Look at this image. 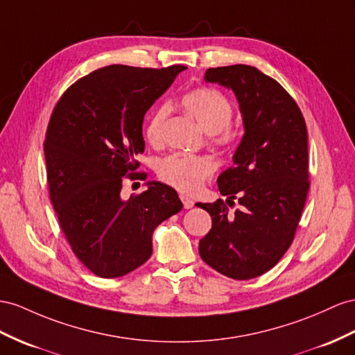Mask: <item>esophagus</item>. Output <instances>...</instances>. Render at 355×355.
<instances>
[{"label": "esophagus", "mask_w": 355, "mask_h": 355, "mask_svg": "<svg viewBox=\"0 0 355 355\" xmlns=\"http://www.w3.org/2000/svg\"><path fill=\"white\" fill-rule=\"evenodd\" d=\"M180 199H181V202H183V205H184L186 210H189V208H192V207L195 205L193 199H192V198H189V196H186V195H180Z\"/></svg>", "instance_id": "obj_1"}]
</instances>
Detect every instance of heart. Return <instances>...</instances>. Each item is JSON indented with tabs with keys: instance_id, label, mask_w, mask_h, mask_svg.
<instances>
[{
	"instance_id": "heart-1",
	"label": "heart",
	"mask_w": 355,
	"mask_h": 355,
	"mask_svg": "<svg viewBox=\"0 0 355 355\" xmlns=\"http://www.w3.org/2000/svg\"><path fill=\"white\" fill-rule=\"evenodd\" d=\"M181 105L202 129L210 133L211 144L217 148L230 150L237 142V130L231 124L234 109L222 91L211 87H198L181 97ZM171 112L168 105L154 111L147 125V139L151 144L162 141V127ZM216 169L214 162L207 156L174 153L159 162L157 174L166 183L183 193H195Z\"/></svg>"
}]
</instances>
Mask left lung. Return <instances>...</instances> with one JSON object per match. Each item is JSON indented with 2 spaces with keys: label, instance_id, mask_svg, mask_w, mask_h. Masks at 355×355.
Listing matches in <instances>:
<instances>
[{
  "label": "left lung",
  "instance_id": "obj_1",
  "mask_svg": "<svg viewBox=\"0 0 355 355\" xmlns=\"http://www.w3.org/2000/svg\"><path fill=\"white\" fill-rule=\"evenodd\" d=\"M204 79L237 96L244 136L217 178L226 202L242 207L231 215L223 199L196 204L213 220L199 255L220 275L248 280L275 267L294 240L311 186L306 123L288 91L257 67L208 69Z\"/></svg>",
  "mask_w": 355,
  "mask_h": 355
}]
</instances>
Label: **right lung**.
<instances>
[{
	"label": "right lung",
	"mask_w": 355,
	"mask_h": 355,
	"mask_svg": "<svg viewBox=\"0 0 355 355\" xmlns=\"http://www.w3.org/2000/svg\"><path fill=\"white\" fill-rule=\"evenodd\" d=\"M184 69L106 66L71 84L53 107L44 139L51 202L76 258L98 277L148 261L154 230L183 208L157 181L129 199L121 189L124 178L147 180L135 172L144 116Z\"/></svg>",
	"instance_id": "obj_1"
}]
</instances>
